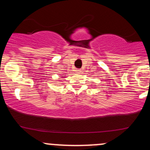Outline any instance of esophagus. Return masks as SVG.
I'll return each mask as SVG.
<instances>
[{
  "label": "esophagus",
  "mask_w": 150,
  "mask_h": 150,
  "mask_svg": "<svg viewBox=\"0 0 150 150\" xmlns=\"http://www.w3.org/2000/svg\"><path fill=\"white\" fill-rule=\"evenodd\" d=\"M75 73H80L82 70H80V69H75Z\"/></svg>",
  "instance_id": "1"
}]
</instances>
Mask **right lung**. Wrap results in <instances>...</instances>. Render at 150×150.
Masks as SVG:
<instances>
[{
	"instance_id": "obj_1",
	"label": "right lung",
	"mask_w": 150,
	"mask_h": 150,
	"mask_svg": "<svg viewBox=\"0 0 150 150\" xmlns=\"http://www.w3.org/2000/svg\"><path fill=\"white\" fill-rule=\"evenodd\" d=\"M65 77V76H62L61 77Z\"/></svg>"
}]
</instances>
